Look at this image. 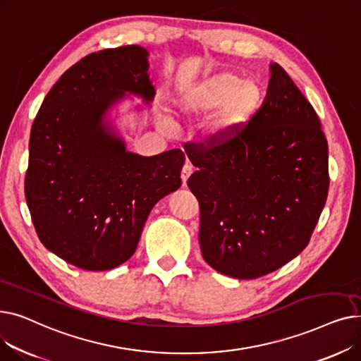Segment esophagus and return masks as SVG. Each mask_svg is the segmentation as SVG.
I'll return each mask as SVG.
<instances>
[{
  "mask_svg": "<svg viewBox=\"0 0 361 361\" xmlns=\"http://www.w3.org/2000/svg\"><path fill=\"white\" fill-rule=\"evenodd\" d=\"M192 173H193L192 164H190V162H185L184 166H183V169H181V181H183V185L187 184V178L192 176Z\"/></svg>",
  "mask_w": 361,
  "mask_h": 361,
  "instance_id": "1",
  "label": "esophagus"
}]
</instances>
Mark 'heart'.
Returning a JSON list of instances; mask_svg holds the SVG:
<instances>
[{
	"mask_svg": "<svg viewBox=\"0 0 361 361\" xmlns=\"http://www.w3.org/2000/svg\"><path fill=\"white\" fill-rule=\"evenodd\" d=\"M260 104L259 85L230 71L209 75L176 98V106L184 116H199L218 106L206 126L215 140L231 136L255 116Z\"/></svg>",
	"mask_w": 361,
	"mask_h": 361,
	"instance_id": "1",
	"label": "heart"
}]
</instances>
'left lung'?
Here are the masks:
<instances>
[{
    "label": "left lung",
    "mask_w": 361,
    "mask_h": 361,
    "mask_svg": "<svg viewBox=\"0 0 361 361\" xmlns=\"http://www.w3.org/2000/svg\"><path fill=\"white\" fill-rule=\"evenodd\" d=\"M268 94L231 136L184 146L200 207L206 263L240 279L268 275L306 249L329 190L328 140L312 104L279 64Z\"/></svg>",
    "instance_id": "left-lung-1"
}]
</instances>
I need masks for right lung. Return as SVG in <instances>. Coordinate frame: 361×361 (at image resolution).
Listing matches in <instances>:
<instances>
[{
	"label": "right lung",
	"instance_id": "1",
	"mask_svg": "<svg viewBox=\"0 0 361 361\" xmlns=\"http://www.w3.org/2000/svg\"><path fill=\"white\" fill-rule=\"evenodd\" d=\"M147 67L139 45L92 52L52 86L32 124L25 195L33 226L48 250L80 269L128 260L152 207L181 185V149L131 154L102 121L124 92L152 101Z\"/></svg>",
	"mask_w": 361,
	"mask_h": 361
}]
</instances>
